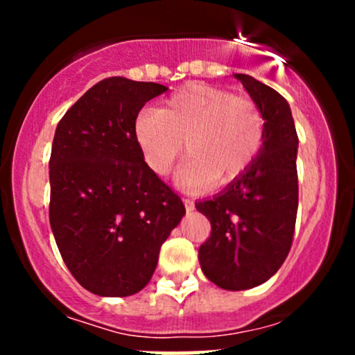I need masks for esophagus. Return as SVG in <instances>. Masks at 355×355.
<instances>
[{"mask_svg":"<svg viewBox=\"0 0 355 355\" xmlns=\"http://www.w3.org/2000/svg\"><path fill=\"white\" fill-rule=\"evenodd\" d=\"M183 203H185V209H187V211H191V210H193V202H191V200H183Z\"/></svg>","mask_w":355,"mask_h":355,"instance_id":"obj_1","label":"esophagus"}]
</instances>
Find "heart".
Returning <instances> with one entry per match:
<instances>
[{
  "label": "heart",
  "mask_w": 355,
  "mask_h": 355,
  "mask_svg": "<svg viewBox=\"0 0 355 355\" xmlns=\"http://www.w3.org/2000/svg\"><path fill=\"white\" fill-rule=\"evenodd\" d=\"M135 135L146 165L165 177L182 155L177 173L183 187H225L242 175L262 150L266 120L257 105L227 89L195 83L178 89L162 110L138 116Z\"/></svg>",
  "instance_id": "obj_1"
}]
</instances>
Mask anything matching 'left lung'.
Segmentation results:
<instances>
[{
  "label": "left lung",
  "mask_w": 355,
  "mask_h": 355,
  "mask_svg": "<svg viewBox=\"0 0 355 355\" xmlns=\"http://www.w3.org/2000/svg\"><path fill=\"white\" fill-rule=\"evenodd\" d=\"M266 120L263 145L237 180L195 207L210 220L198 262L223 291H247L279 270L294 237L299 182L297 138L287 100L254 76L235 73Z\"/></svg>",
  "instance_id": "obj_1"
}]
</instances>
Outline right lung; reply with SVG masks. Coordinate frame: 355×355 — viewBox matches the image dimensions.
<instances>
[{
	"instance_id": "obj_1",
	"label": "right lung",
	"mask_w": 355,
	"mask_h": 355,
	"mask_svg": "<svg viewBox=\"0 0 355 355\" xmlns=\"http://www.w3.org/2000/svg\"><path fill=\"white\" fill-rule=\"evenodd\" d=\"M112 76L92 87L56 126L50 223L68 270L100 297H128L152 279L162 243L185 207L145 164L138 112L166 92Z\"/></svg>"
}]
</instances>
